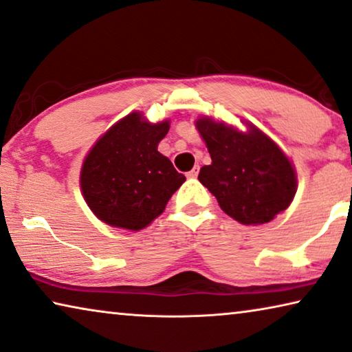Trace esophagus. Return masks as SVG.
Wrapping results in <instances>:
<instances>
[{
    "label": "esophagus",
    "instance_id": "1",
    "mask_svg": "<svg viewBox=\"0 0 352 352\" xmlns=\"http://www.w3.org/2000/svg\"><path fill=\"white\" fill-rule=\"evenodd\" d=\"M199 169H200L199 166H194L192 169L189 170L188 174H186V175H188V178H197V175H199Z\"/></svg>",
    "mask_w": 352,
    "mask_h": 352
}]
</instances>
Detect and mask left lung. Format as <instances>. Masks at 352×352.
<instances>
[{
	"label": "left lung",
	"instance_id": "obj_1",
	"mask_svg": "<svg viewBox=\"0 0 352 352\" xmlns=\"http://www.w3.org/2000/svg\"><path fill=\"white\" fill-rule=\"evenodd\" d=\"M243 124L248 131L211 117L196 120L211 156V164L199 172V182L232 219L260 226L293 202L298 175L292 160L270 136L248 120Z\"/></svg>",
	"mask_w": 352,
	"mask_h": 352
}]
</instances>
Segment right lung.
I'll use <instances>...</instances> for the list:
<instances>
[{"label": "right lung", "mask_w": 352, "mask_h": 352, "mask_svg": "<svg viewBox=\"0 0 352 352\" xmlns=\"http://www.w3.org/2000/svg\"><path fill=\"white\" fill-rule=\"evenodd\" d=\"M170 120L152 124L133 111L104 131L80 172L81 194L94 214L111 227L138 232L163 213L186 177L158 152Z\"/></svg>", "instance_id": "obj_1"}]
</instances>
